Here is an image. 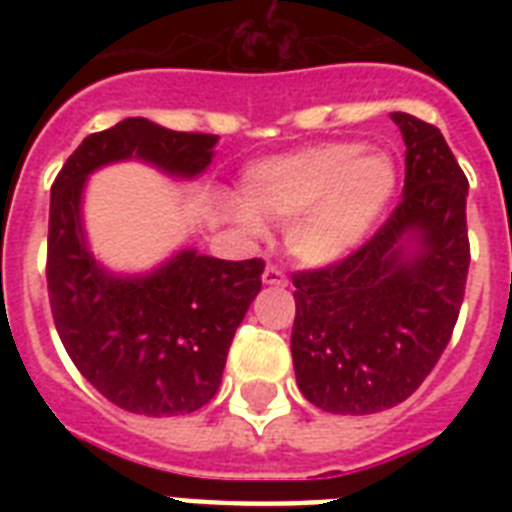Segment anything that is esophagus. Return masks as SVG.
<instances>
[{
    "label": "esophagus",
    "mask_w": 512,
    "mask_h": 512,
    "mask_svg": "<svg viewBox=\"0 0 512 512\" xmlns=\"http://www.w3.org/2000/svg\"><path fill=\"white\" fill-rule=\"evenodd\" d=\"M263 284L265 287H287V276L276 265H268L263 271Z\"/></svg>",
    "instance_id": "esophagus-1"
}]
</instances>
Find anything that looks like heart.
<instances>
[{
	"instance_id": "1",
	"label": "heart",
	"mask_w": 512,
	"mask_h": 512,
	"mask_svg": "<svg viewBox=\"0 0 512 512\" xmlns=\"http://www.w3.org/2000/svg\"><path fill=\"white\" fill-rule=\"evenodd\" d=\"M396 191L398 164L385 148L337 140L249 167L241 177V201H225L223 212L255 239L265 236V223H287L289 255L327 268L372 236Z\"/></svg>"
}]
</instances>
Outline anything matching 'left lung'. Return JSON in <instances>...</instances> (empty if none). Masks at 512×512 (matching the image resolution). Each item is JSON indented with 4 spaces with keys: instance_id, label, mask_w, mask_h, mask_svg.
<instances>
[{
    "instance_id": "obj_1",
    "label": "left lung",
    "mask_w": 512,
    "mask_h": 512,
    "mask_svg": "<svg viewBox=\"0 0 512 512\" xmlns=\"http://www.w3.org/2000/svg\"><path fill=\"white\" fill-rule=\"evenodd\" d=\"M406 146L404 199L342 263L297 273V388L332 414H374L420 388L460 316L468 177L433 124L390 114Z\"/></svg>"
}]
</instances>
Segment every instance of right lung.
<instances>
[{"label": "right lung", "mask_w": 512, "mask_h": 512, "mask_svg": "<svg viewBox=\"0 0 512 512\" xmlns=\"http://www.w3.org/2000/svg\"><path fill=\"white\" fill-rule=\"evenodd\" d=\"M215 146L217 135L124 119L84 138L52 183V319L76 369L132 414L175 417L209 404L233 335L263 287L265 263L217 260L185 247L146 273L108 271L84 231V188L92 172L116 162H143L193 180L212 164Z\"/></svg>", "instance_id": "obj_1"}]
</instances>
